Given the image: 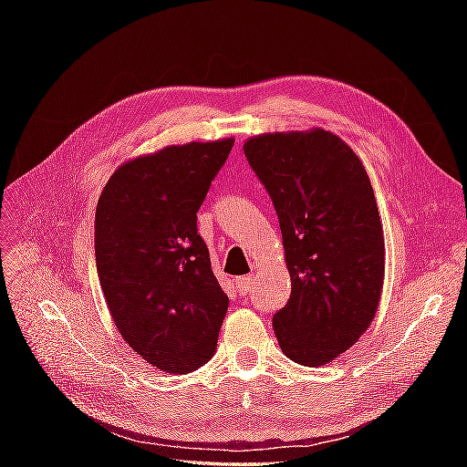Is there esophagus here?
<instances>
[{
  "label": "esophagus",
  "instance_id": "1",
  "mask_svg": "<svg viewBox=\"0 0 467 467\" xmlns=\"http://www.w3.org/2000/svg\"><path fill=\"white\" fill-rule=\"evenodd\" d=\"M234 285H236V289H239V293H241V295H246V293H249V291L253 289V285H254V275L239 276V279L234 281Z\"/></svg>",
  "mask_w": 467,
  "mask_h": 467
}]
</instances>
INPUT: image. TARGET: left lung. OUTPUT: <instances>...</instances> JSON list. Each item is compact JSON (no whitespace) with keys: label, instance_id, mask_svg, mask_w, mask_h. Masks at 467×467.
<instances>
[{"label":"left lung","instance_id":"obj_1","mask_svg":"<svg viewBox=\"0 0 467 467\" xmlns=\"http://www.w3.org/2000/svg\"><path fill=\"white\" fill-rule=\"evenodd\" d=\"M243 150L273 198L291 275L276 339L295 363H331L369 329L381 299L385 239L369 176L323 128L259 134Z\"/></svg>","mask_w":467,"mask_h":467}]
</instances>
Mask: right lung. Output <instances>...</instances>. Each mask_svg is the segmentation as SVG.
Returning <instances> with one entry per match:
<instances>
[{
  "label": "right lung",
  "instance_id": "right-lung-1",
  "mask_svg": "<svg viewBox=\"0 0 467 467\" xmlns=\"http://www.w3.org/2000/svg\"><path fill=\"white\" fill-rule=\"evenodd\" d=\"M234 138L172 144L114 171L98 198L96 269L118 333L166 373L216 349L228 296L196 233V213Z\"/></svg>",
  "mask_w": 467,
  "mask_h": 467
}]
</instances>
